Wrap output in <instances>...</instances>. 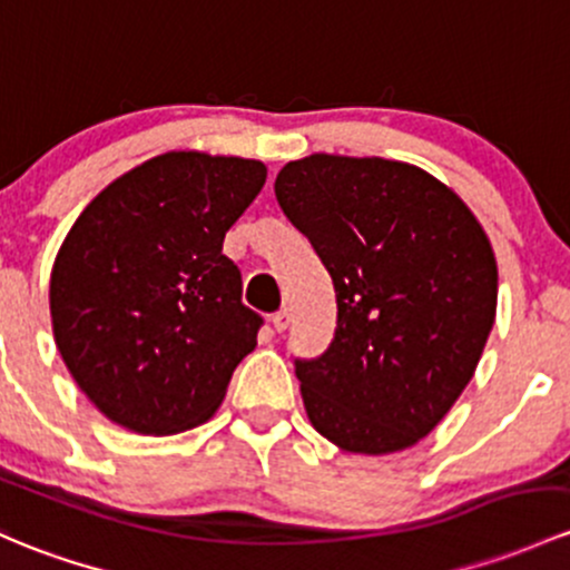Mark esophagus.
Returning <instances> with one entry per match:
<instances>
[{"label":"esophagus","instance_id":"esophagus-1","mask_svg":"<svg viewBox=\"0 0 570 570\" xmlns=\"http://www.w3.org/2000/svg\"><path fill=\"white\" fill-rule=\"evenodd\" d=\"M289 325H292V311L289 308L275 311V314H273V327H275V331L284 333Z\"/></svg>","mask_w":570,"mask_h":570}]
</instances>
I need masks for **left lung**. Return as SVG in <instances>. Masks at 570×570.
Returning a JSON list of instances; mask_svg holds the SVG:
<instances>
[{
	"mask_svg": "<svg viewBox=\"0 0 570 570\" xmlns=\"http://www.w3.org/2000/svg\"><path fill=\"white\" fill-rule=\"evenodd\" d=\"M275 199L333 278L325 355L295 361L305 412L350 453H395L445 417L494 325L497 262L451 188L385 158L311 155Z\"/></svg>",
	"mask_w": 570,
	"mask_h": 570,
	"instance_id": "1",
	"label": "left lung"
}]
</instances>
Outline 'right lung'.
<instances>
[{
	"label": "right lung",
	"mask_w": 570,
	"mask_h": 570,
	"mask_svg": "<svg viewBox=\"0 0 570 570\" xmlns=\"http://www.w3.org/2000/svg\"><path fill=\"white\" fill-rule=\"evenodd\" d=\"M265 179L259 160L166 153L76 218L51 269L53 341L109 421L160 436L218 410L265 325L224 254Z\"/></svg>",
	"instance_id": "right-lung-1"
}]
</instances>
